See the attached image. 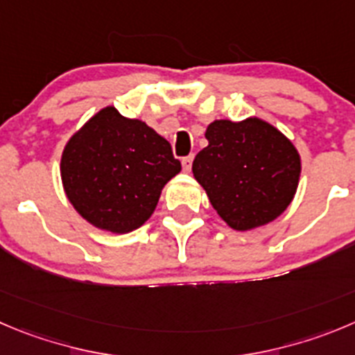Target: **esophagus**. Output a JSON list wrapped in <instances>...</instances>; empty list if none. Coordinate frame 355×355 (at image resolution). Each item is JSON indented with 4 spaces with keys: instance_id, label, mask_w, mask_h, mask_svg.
I'll use <instances>...</instances> for the list:
<instances>
[{
    "instance_id": "esophagus-1",
    "label": "esophagus",
    "mask_w": 355,
    "mask_h": 355,
    "mask_svg": "<svg viewBox=\"0 0 355 355\" xmlns=\"http://www.w3.org/2000/svg\"><path fill=\"white\" fill-rule=\"evenodd\" d=\"M193 155H187V157L182 159V168H184V171H191V168H193Z\"/></svg>"
}]
</instances>
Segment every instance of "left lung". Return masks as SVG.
Here are the masks:
<instances>
[{"instance_id": "8db88e82", "label": "left lung", "mask_w": 355, "mask_h": 355, "mask_svg": "<svg viewBox=\"0 0 355 355\" xmlns=\"http://www.w3.org/2000/svg\"><path fill=\"white\" fill-rule=\"evenodd\" d=\"M194 157V178L211 207L236 231L271 223L296 194L301 159L289 138L257 117L214 121Z\"/></svg>"}]
</instances>
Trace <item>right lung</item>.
Listing matches in <instances>:
<instances>
[{
	"label": "right lung",
	"mask_w": 355,
	"mask_h": 355,
	"mask_svg": "<svg viewBox=\"0 0 355 355\" xmlns=\"http://www.w3.org/2000/svg\"><path fill=\"white\" fill-rule=\"evenodd\" d=\"M171 145L144 121L107 107L66 144L61 180L73 208L99 230H138L157 207L162 187L180 173Z\"/></svg>",
	"instance_id": "right-lung-1"
}]
</instances>
